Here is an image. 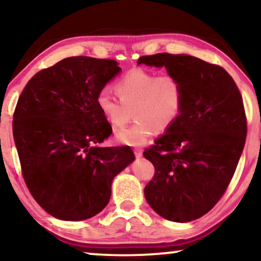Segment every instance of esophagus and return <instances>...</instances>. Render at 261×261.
<instances>
[{
    "label": "esophagus",
    "instance_id": "34e87169",
    "mask_svg": "<svg viewBox=\"0 0 261 261\" xmlns=\"http://www.w3.org/2000/svg\"><path fill=\"white\" fill-rule=\"evenodd\" d=\"M134 154L137 158H141L142 156V149L141 148H134Z\"/></svg>",
    "mask_w": 261,
    "mask_h": 261
}]
</instances>
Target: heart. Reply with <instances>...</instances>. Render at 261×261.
<instances>
[{
    "instance_id": "b5f03b06",
    "label": "heart",
    "mask_w": 261,
    "mask_h": 261,
    "mask_svg": "<svg viewBox=\"0 0 261 261\" xmlns=\"http://www.w3.org/2000/svg\"><path fill=\"white\" fill-rule=\"evenodd\" d=\"M116 99L109 91L96 96V105L114 129L121 128L134 114L137 121L117 133V140L130 146L144 145L154 133L169 130L180 116L184 105V89L174 74H160L135 67L116 81Z\"/></svg>"
}]
</instances>
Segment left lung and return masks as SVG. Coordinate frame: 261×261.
<instances>
[{
    "label": "left lung",
    "mask_w": 261,
    "mask_h": 261,
    "mask_svg": "<svg viewBox=\"0 0 261 261\" xmlns=\"http://www.w3.org/2000/svg\"><path fill=\"white\" fill-rule=\"evenodd\" d=\"M138 64L165 66L183 84L177 122L144 151L154 166L145 197L164 219L190 222L215 206L237 170L247 135L241 94L223 67L195 57L156 53Z\"/></svg>",
    "instance_id": "8db88e82"
}]
</instances>
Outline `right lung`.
<instances>
[{
	"mask_svg": "<svg viewBox=\"0 0 261 261\" xmlns=\"http://www.w3.org/2000/svg\"><path fill=\"white\" fill-rule=\"evenodd\" d=\"M120 70L113 59L69 57L35 73L17 99L13 135L21 172L38 204L57 219L102 212L114 177L135 159L129 146H101L113 129L96 96Z\"/></svg>",
	"mask_w": 261,
	"mask_h": 261,
	"instance_id": "right-lung-1",
	"label": "right lung"
}]
</instances>
